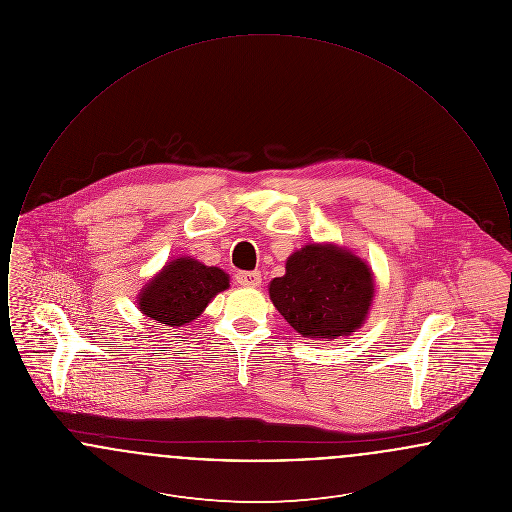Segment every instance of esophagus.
Here are the masks:
<instances>
[{"instance_id":"esophagus-1","label":"esophagus","mask_w":512,"mask_h":512,"mask_svg":"<svg viewBox=\"0 0 512 512\" xmlns=\"http://www.w3.org/2000/svg\"><path fill=\"white\" fill-rule=\"evenodd\" d=\"M236 282L244 288H257L261 286V274L257 270H242L236 274Z\"/></svg>"}]
</instances>
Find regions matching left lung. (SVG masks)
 Masks as SVG:
<instances>
[{"mask_svg": "<svg viewBox=\"0 0 512 512\" xmlns=\"http://www.w3.org/2000/svg\"><path fill=\"white\" fill-rule=\"evenodd\" d=\"M278 313L303 338L349 336L368 315L374 280L357 255L334 244H309L286 261V274L268 286Z\"/></svg>", "mask_w": 512, "mask_h": 512, "instance_id": "left-lung-1", "label": "left lung"}]
</instances>
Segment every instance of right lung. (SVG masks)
<instances>
[{
    "label": "right lung",
    "instance_id": "right-lung-1",
    "mask_svg": "<svg viewBox=\"0 0 512 512\" xmlns=\"http://www.w3.org/2000/svg\"><path fill=\"white\" fill-rule=\"evenodd\" d=\"M230 286L228 274L217 267L180 257L153 276L140 292V311L165 326H184L203 313L209 301Z\"/></svg>",
    "mask_w": 512,
    "mask_h": 512
}]
</instances>
